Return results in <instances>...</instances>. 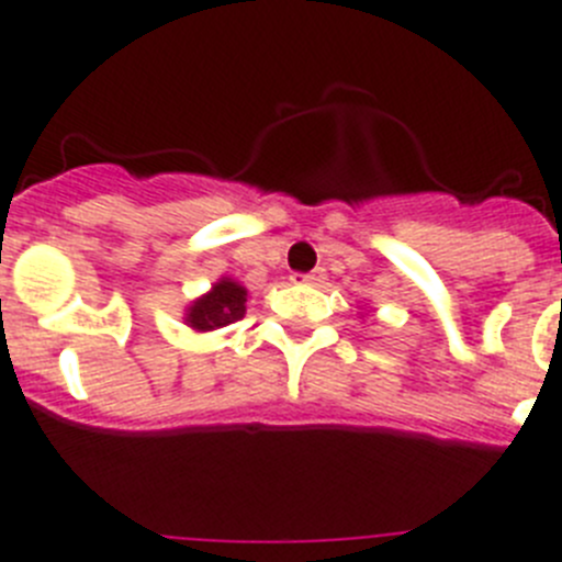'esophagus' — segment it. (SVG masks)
<instances>
[{"instance_id": "34e87169", "label": "esophagus", "mask_w": 562, "mask_h": 562, "mask_svg": "<svg viewBox=\"0 0 562 562\" xmlns=\"http://www.w3.org/2000/svg\"><path fill=\"white\" fill-rule=\"evenodd\" d=\"M324 278H327V272L324 270H313V272H295L292 276V284H324Z\"/></svg>"}]
</instances>
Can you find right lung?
I'll list each match as a JSON object with an SVG mask.
<instances>
[{
	"instance_id": "obj_1",
	"label": "right lung",
	"mask_w": 562,
	"mask_h": 562,
	"mask_svg": "<svg viewBox=\"0 0 562 562\" xmlns=\"http://www.w3.org/2000/svg\"><path fill=\"white\" fill-rule=\"evenodd\" d=\"M244 313H247V286L224 276L204 295L187 304L184 324L195 333H213L241 321Z\"/></svg>"
}]
</instances>
